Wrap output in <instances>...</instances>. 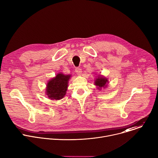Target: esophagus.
I'll return each mask as SVG.
<instances>
[{
  "label": "esophagus",
  "instance_id": "obj_1",
  "mask_svg": "<svg viewBox=\"0 0 158 158\" xmlns=\"http://www.w3.org/2000/svg\"><path fill=\"white\" fill-rule=\"evenodd\" d=\"M76 74L79 76H80L82 73V69L81 68H79V67H77V68H76V70H75Z\"/></svg>",
  "mask_w": 158,
  "mask_h": 158
}]
</instances>
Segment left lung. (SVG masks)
I'll return each mask as SVG.
<instances>
[{
  "label": "left lung",
  "mask_w": 158,
  "mask_h": 158,
  "mask_svg": "<svg viewBox=\"0 0 158 158\" xmlns=\"http://www.w3.org/2000/svg\"><path fill=\"white\" fill-rule=\"evenodd\" d=\"M108 82V80L103 77H99L95 81V85L98 86V89L101 88L102 87H105L107 86L106 83Z\"/></svg>",
  "instance_id": "8db88e82"
}]
</instances>
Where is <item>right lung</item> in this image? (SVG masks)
Listing matches in <instances>:
<instances>
[{
	"instance_id": "add662e5",
	"label": "right lung",
	"mask_w": 158,
	"mask_h": 158,
	"mask_svg": "<svg viewBox=\"0 0 158 158\" xmlns=\"http://www.w3.org/2000/svg\"><path fill=\"white\" fill-rule=\"evenodd\" d=\"M70 75L58 74L56 77L49 81L47 85L46 93L49 98L59 100L64 98L68 87Z\"/></svg>"
}]
</instances>
